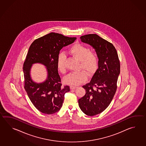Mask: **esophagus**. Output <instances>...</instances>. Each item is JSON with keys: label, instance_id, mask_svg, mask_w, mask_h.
<instances>
[{"label": "esophagus", "instance_id": "1", "mask_svg": "<svg viewBox=\"0 0 146 146\" xmlns=\"http://www.w3.org/2000/svg\"><path fill=\"white\" fill-rule=\"evenodd\" d=\"M77 86H70V89H76V88H77Z\"/></svg>", "mask_w": 146, "mask_h": 146}]
</instances>
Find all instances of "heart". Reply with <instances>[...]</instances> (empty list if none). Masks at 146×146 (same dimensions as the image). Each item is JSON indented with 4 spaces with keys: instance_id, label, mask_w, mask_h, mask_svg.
Listing matches in <instances>:
<instances>
[{
    "instance_id": "1",
    "label": "heart",
    "mask_w": 146,
    "mask_h": 146,
    "mask_svg": "<svg viewBox=\"0 0 146 146\" xmlns=\"http://www.w3.org/2000/svg\"><path fill=\"white\" fill-rule=\"evenodd\" d=\"M68 53L79 61V70H82L70 73L64 78V81L66 84L72 86L78 85L86 81L88 74L91 75L96 72L99 66V58L96 52L90 50L88 47L81 44H76L71 47ZM57 68L62 74L66 72L65 56L63 54L58 57Z\"/></svg>"
}]
</instances>
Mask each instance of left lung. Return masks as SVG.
I'll return each mask as SVG.
<instances>
[{
	"label": "left lung",
	"instance_id": "obj_1",
	"mask_svg": "<svg viewBox=\"0 0 146 146\" xmlns=\"http://www.w3.org/2000/svg\"><path fill=\"white\" fill-rule=\"evenodd\" d=\"M80 39L93 47L99 58L98 68L90 82L82 86L85 95L78 100L81 111L92 116L104 111L111 102L117 90L120 62L115 47L97 34L83 35Z\"/></svg>",
	"mask_w": 146,
	"mask_h": 146
}]
</instances>
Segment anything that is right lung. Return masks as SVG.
Here are the masks:
<instances>
[{"mask_svg": "<svg viewBox=\"0 0 146 146\" xmlns=\"http://www.w3.org/2000/svg\"><path fill=\"white\" fill-rule=\"evenodd\" d=\"M76 37L50 33L38 38L31 44L23 64L25 88L31 102L36 109L46 114H52L62 107L65 94L70 91L63 86L57 68L60 50L74 43ZM40 63L47 67L48 76L46 81L36 84L31 79L30 69L33 63Z\"/></svg>", "mask_w": 146, "mask_h": 146, "instance_id": "add662e5", "label": "right lung"}]
</instances>
